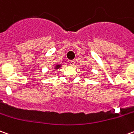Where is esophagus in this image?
Instances as JSON below:
<instances>
[{
    "instance_id": "1",
    "label": "esophagus",
    "mask_w": 134,
    "mask_h": 134,
    "mask_svg": "<svg viewBox=\"0 0 134 134\" xmlns=\"http://www.w3.org/2000/svg\"><path fill=\"white\" fill-rule=\"evenodd\" d=\"M69 63H70V66H74V65H75V61L70 60V62H69Z\"/></svg>"
}]
</instances>
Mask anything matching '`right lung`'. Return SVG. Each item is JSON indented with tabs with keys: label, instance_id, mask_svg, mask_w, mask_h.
Segmentation results:
<instances>
[{
	"label": "right lung",
	"instance_id": "add662e5",
	"mask_svg": "<svg viewBox=\"0 0 134 134\" xmlns=\"http://www.w3.org/2000/svg\"><path fill=\"white\" fill-rule=\"evenodd\" d=\"M59 67H61V65H56V67H55V69H56V70H57L58 68H59Z\"/></svg>",
	"mask_w": 134,
	"mask_h": 134
}]
</instances>
